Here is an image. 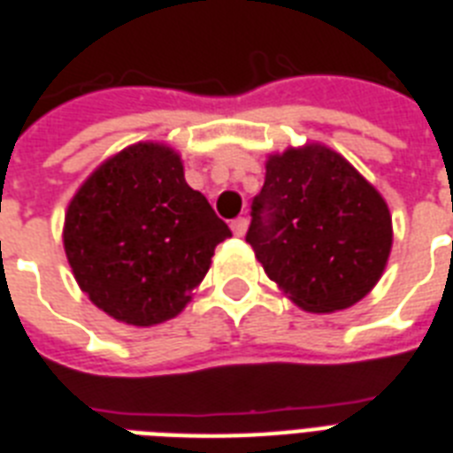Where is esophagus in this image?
<instances>
[{"label": "esophagus", "mask_w": 453, "mask_h": 453, "mask_svg": "<svg viewBox=\"0 0 453 453\" xmlns=\"http://www.w3.org/2000/svg\"><path fill=\"white\" fill-rule=\"evenodd\" d=\"M247 226H249V220L244 219V216H240V219H234L233 223H230V227H233V233L237 234V237H242V234L247 233Z\"/></svg>", "instance_id": "obj_1"}]
</instances>
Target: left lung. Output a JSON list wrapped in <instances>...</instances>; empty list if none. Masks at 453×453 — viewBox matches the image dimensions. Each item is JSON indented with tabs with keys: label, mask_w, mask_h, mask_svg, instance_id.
Returning a JSON list of instances; mask_svg holds the SVG:
<instances>
[{
	"label": "left lung",
	"mask_w": 453,
	"mask_h": 453,
	"mask_svg": "<svg viewBox=\"0 0 453 453\" xmlns=\"http://www.w3.org/2000/svg\"><path fill=\"white\" fill-rule=\"evenodd\" d=\"M247 242L296 305L334 312L379 282L393 226L373 185L334 150L308 145L268 159Z\"/></svg>",
	"instance_id": "8db88e82"
}]
</instances>
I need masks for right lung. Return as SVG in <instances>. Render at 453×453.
Masks as SVG:
<instances>
[{
  "mask_svg": "<svg viewBox=\"0 0 453 453\" xmlns=\"http://www.w3.org/2000/svg\"><path fill=\"white\" fill-rule=\"evenodd\" d=\"M180 157L138 143L98 166L67 206L65 254L74 280L110 317L152 326L176 317L230 237Z\"/></svg>",
  "mask_w": 453,
  "mask_h": 453,
  "instance_id": "right-lung-1",
  "label": "right lung"
}]
</instances>
